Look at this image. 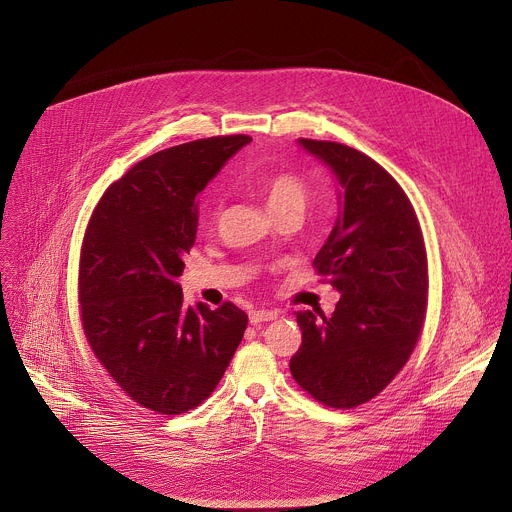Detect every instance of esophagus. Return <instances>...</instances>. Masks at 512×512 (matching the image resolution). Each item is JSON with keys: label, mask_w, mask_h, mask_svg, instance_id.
<instances>
[{"label": "esophagus", "mask_w": 512, "mask_h": 512, "mask_svg": "<svg viewBox=\"0 0 512 512\" xmlns=\"http://www.w3.org/2000/svg\"><path fill=\"white\" fill-rule=\"evenodd\" d=\"M277 309H253L251 313H249V321L253 323V325H257V323H263V321H273V319H277Z\"/></svg>", "instance_id": "34e87169"}]
</instances>
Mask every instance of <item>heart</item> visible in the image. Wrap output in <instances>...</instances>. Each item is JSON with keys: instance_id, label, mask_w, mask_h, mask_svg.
<instances>
[{"instance_id": "b5f03b06", "label": "heart", "mask_w": 512, "mask_h": 512, "mask_svg": "<svg viewBox=\"0 0 512 512\" xmlns=\"http://www.w3.org/2000/svg\"><path fill=\"white\" fill-rule=\"evenodd\" d=\"M253 187L265 201V207L269 213L277 219L287 213H297L303 215L307 201H309V187L307 183L297 177L295 173H287V170H281V173H273L265 179L253 181ZM217 217V213H215Z\"/></svg>"}]
</instances>
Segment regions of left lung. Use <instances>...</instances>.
Segmentation results:
<instances>
[{"mask_svg":"<svg viewBox=\"0 0 512 512\" xmlns=\"http://www.w3.org/2000/svg\"><path fill=\"white\" fill-rule=\"evenodd\" d=\"M342 185V211L313 259L339 297L331 317L297 311L293 380L323 406L350 410L378 396L410 360L426 319L428 261L404 189L368 154L299 138Z\"/></svg>","mask_w":512,"mask_h":512,"instance_id":"1","label":"left lung"}]
</instances>
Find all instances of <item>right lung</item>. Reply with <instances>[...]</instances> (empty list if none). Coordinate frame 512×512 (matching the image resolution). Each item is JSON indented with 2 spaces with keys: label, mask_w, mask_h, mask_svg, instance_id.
Listing matches in <instances>:
<instances>
[{
  "label": "right lung",
  "mask_w": 512,
  "mask_h": 512,
  "mask_svg": "<svg viewBox=\"0 0 512 512\" xmlns=\"http://www.w3.org/2000/svg\"><path fill=\"white\" fill-rule=\"evenodd\" d=\"M247 134L154 152L112 183L88 221L78 301L88 344L122 392L158 414L203 404L241 344L247 313L187 307L177 277L197 237V197Z\"/></svg>",
  "instance_id": "right-lung-1"
}]
</instances>
